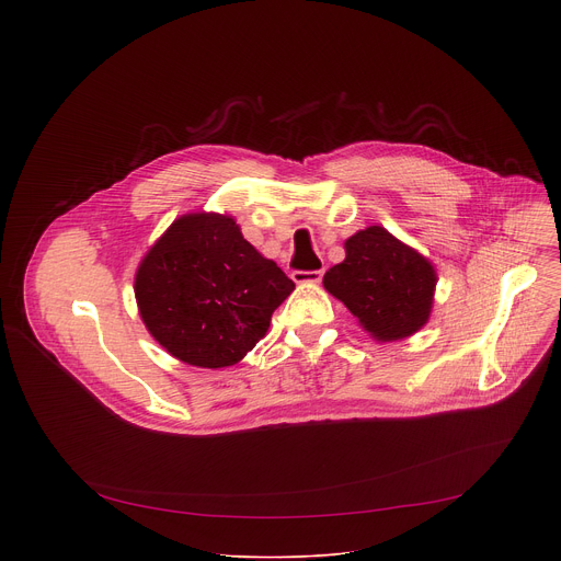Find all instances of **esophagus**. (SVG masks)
Instances as JSON below:
<instances>
[{
	"instance_id": "1",
	"label": "esophagus",
	"mask_w": 561,
	"mask_h": 561,
	"mask_svg": "<svg viewBox=\"0 0 561 561\" xmlns=\"http://www.w3.org/2000/svg\"><path fill=\"white\" fill-rule=\"evenodd\" d=\"M322 275H324V271H295L293 279H295V284L314 286V284L322 282Z\"/></svg>"
}]
</instances>
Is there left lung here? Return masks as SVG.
Here are the masks:
<instances>
[{
	"label": "left lung",
	"mask_w": 561,
	"mask_h": 561,
	"mask_svg": "<svg viewBox=\"0 0 561 561\" xmlns=\"http://www.w3.org/2000/svg\"><path fill=\"white\" fill-rule=\"evenodd\" d=\"M344 262L327 271L324 288L373 340H407L428 324L437 286L428 257L383 226L357 230L344 242Z\"/></svg>",
	"instance_id": "1"
}]
</instances>
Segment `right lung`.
Here are the masks:
<instances>
[{"mask_svg": "<svg viewBox=\"0 0 561 561\" xmlns=\"http://www.w3.org/2000/svg\"><path fill=\"white\" fill-rule=\"evenodd\" d=\"M293 290V279L247 242L232 215L206 210L178 217L135 273L146 331L197 368L244 359Z\"/></svg>", "mask_w": 561, "mask_h": 561, "instance_id": "obj_1", "label": "right lung"}]
</instances>
